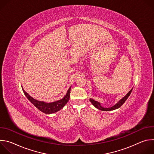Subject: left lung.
Listing matches in <instances>:
<instances>
[{"mask_svg": "<svg viewBox=\"0 0 154 154\" xmlns=\"http://www.w3.org/2000/svg\"><path fill=\"white\" fill-rule=\"evenodd\" d=\"M132 90H133V88L132 89L130 90V91L124 97H122L121 99H120L119 100V102L118 103H116L115 105H114L113 106H111V107H109V108H105L103 106H102L100 104V102L96 101V100H94V99L90 98V101L91 102V103L97 109H100V110H102V111H112V110H114V109H118L121 106H122L124 103L125 102V100L127 99V98L128 97V96L130 95L131 91H132Z\"/></svg>", "mask_w": 154, "mask_h": 154, "instance_id": "obj_1", "label": "left lung"}]
</instances>
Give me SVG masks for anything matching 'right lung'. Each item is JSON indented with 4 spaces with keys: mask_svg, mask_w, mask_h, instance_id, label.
<instances>
[{
    "mask_svg": "<svg viewBox=\"0 0 154 154\" xmlns=\"http://www.w3.org/2000/svg\"><path fill=\"white\" fill-rule=\"evenodd\" d=\"M71 88V86L69 87V88L68 89L66 94V95L61 99L55 101V102H46L45 101L38 100H36V99L33 98L26 91H25L23 86H22V89H23V91L25 96L30 100V102L32 103H33V105L35 106L38 109H39L41 112L45 113L46 114H48V115L52 114V113L58 112L59 110H60L61 109H62L64 106V105L66 104L68 102V101L69 100V97H70Z\"/></svg>",
    "mask_w": 154,
    "mask_h": 154,
    "instance_id": "add662e5",
    "label": "right lung"
}]
</instances>
